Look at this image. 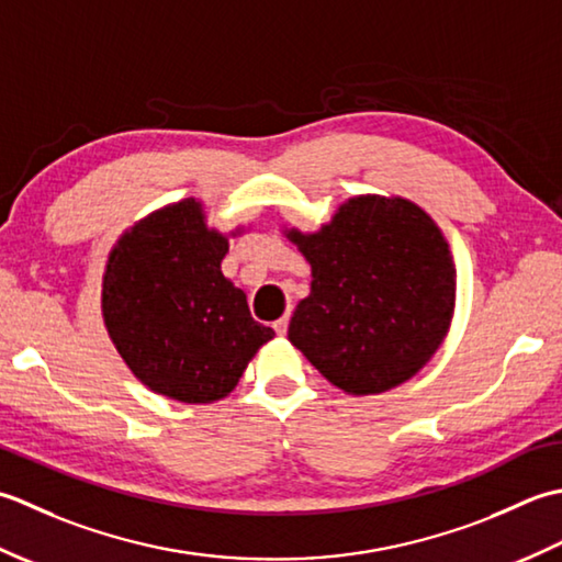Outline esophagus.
I'll return each mask as SVG.
<instances>
[{"label": "esophagus", "instance_id": "34e87169", "mask_svg": "<svg viewBox=\"0 0 562 562\" xmlns=\"http://www.w3.org/2000/svg\"><path fill=\"white\" fill-rule=\"evenodd\" d=\"M273 329H277V335H285V331H289V315H283V317H279L277 323H273Z\"/></svg>", "mask_w": 562, "mask_h": 562}]
</instances>
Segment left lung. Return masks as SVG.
<instances>
[{
    "mask_svg": "<svg viewBox=\"0 0 562 562\" xmlns=\"http://www.w3.org/2000/svg\"><path fill=\"white\" fill-rule=\"evenodd\" d=\"M311 265L289 341L347 395L417 375L456 311V265L434 217L403 196H351L313 233L283 225Z\"/></svg>",
    "mask_w": 562,
    "mask_h": 562,
    "instance_id": "8db88e82",
    "label": "left lung"
}]
</instances>
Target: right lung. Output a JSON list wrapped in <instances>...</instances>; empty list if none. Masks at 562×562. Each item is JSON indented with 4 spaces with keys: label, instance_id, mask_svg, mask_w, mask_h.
<instances>
[{
    "label": "right lung",
    "instance_id": "right-lung-1",
    "mask_svg": "<svg viewBox=\"0 0 562 562\" xmlns=\"http://www.w3.org/2000/svg\"><path fill=\"white\" fill-rule=\"evenodd\" d=\"M199 199L140 217L111 247L101 317L131 373L153 393L187 405L235 391L273 329L251 319L243 289L223 277L227 239Z\"/></svg>",
    "mask_w": 562,
    "mask_h": 562
}]
</instances>
